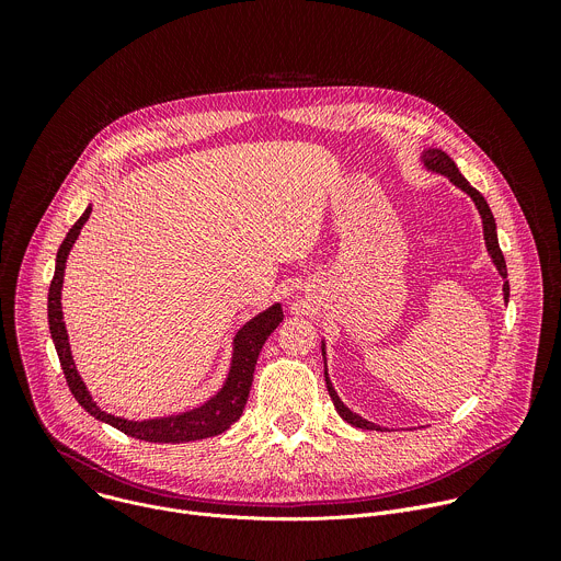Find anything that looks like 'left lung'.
<instances>
[{
  "label": "left lung",
  "instance_id": "1",
  "mask_svg": "<svg viewBox=\"0 0 561 561\" xmlns=\"http://www.w3.org/2000/svg\"><path fill=\"white\" fill-rule=\"evenodd\" d=\"M422 162H424V167H426L428 171L439 173V175H446V178H448L457 188H461L463 193H468V195H470V199L474 202V206H477L479 215H482V224H484V239H486L489 255H491L493 264L497 266L500 275L506 279V275H508V273H506V262H504V255H502V249H500V242H497V226H495V217H493V213H491V208H489L486 199L482 197V193H479L477 188H472V186L466 182V178L459 173V169L455 167V162H453V159H450L444 150H439V148H428V150H424V154H422ZM508 295H511V288H508V282H504V299H506V301H508ZM322 355H327L324 342H322ZM324 377H327V388H329V394H331L333 404H335V411L340 413V417H342V420H346V422H348V424H353L355 428H364V431H381L377 424H373V422H368V420L359 417L357 413H353L351 409H346L342 399L337 397V392H335V388H333L331 379H329V370H324Z\"/></svg>",
  "mask_w": 561,
  "mask_h": 561
}]
</instances>
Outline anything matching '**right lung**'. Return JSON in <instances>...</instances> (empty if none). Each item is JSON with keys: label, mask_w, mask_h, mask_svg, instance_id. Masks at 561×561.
<instances>
[{"label": "right lung", "mask_w": 561, "mask_h": 561, "mask_svg": "<svg viewBox=\"0 0 561 561\" xmlns=\"http://www.w3.org/2000/svg\"><path fill=\"white\" fill-rule=\"evenodd\" d=\"M89 215H91V206L68 230L66 239L57 251L55 275H53V282L48 288L50 337H53V344H55V351H57V357H59V364H61V370H64V377H66V383H68L72 397L77 399L79 407H82L87 413H91L95 420L106 422V424L115 426L117 431H122L135 439H141V442L182 444V442L206 439V437L224 433L226 428H230L232 422H237L244 413L260 351H262L264 342L268 340V335L279 327V322L284 319L282 304H273L271 308H266L264 312H260L257 317L251 319V322H247L242 329H239V333L232 340V364H230L228 377H226L221 390L215 397H210L208 402L202 404L199 409H193V411H186L180 415H171V417L144 420V422H128L124 417L108 415L93 402L91 392L87 390L82 377H79V373L75 368L70 346H68L66 327H64V314H61V284H64L66 260H68V253L75 244L77 234L82 232V226L87 224Z\"/></svg>", "instance_id": "right-lung-1"}]
</instances>
